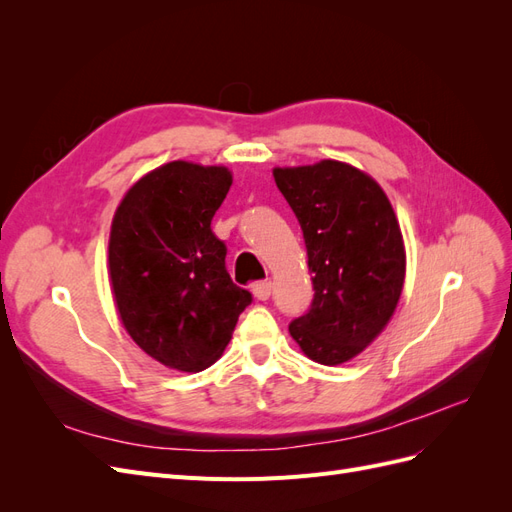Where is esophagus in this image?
I'll list each match as a JSON object with an SVG mask.
<instances>
[{"mask_svg":"<svg viewBox=\"0 0 512 512\" xmlns=\"http://www.w3.org/2000/svg\"><path fill=\"white\" fill-rule=\"evenodd\" d=\"M271 288H273L271 282H258V284H254L252 292L258 301H267L271 297Z\"/></svg>","mask_w":512,"mask_h":512,"instance_id":"1","label":"esophagus"}]
</instances>
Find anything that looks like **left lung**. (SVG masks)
I'll return each mask as SVG.
<instances>
[{
	"label": "left lung",
	"mask_w": 512,
	"mask_h": 512,
	"mask_svg": "<svg viewBox=\"0 0 512 512\" xmlns=\"http://www.w3.org/2000/svg\"><path fill=\"white\" fill-rule=\"evenodd\" d=\"M277 188L297 215L314 299L290 322L309 359L342 365L382 333L401 297L406 250L380 185L346 162L275 168Z\"/></svg>",
	"instance_id": "8db88e82"
}]
</instances>
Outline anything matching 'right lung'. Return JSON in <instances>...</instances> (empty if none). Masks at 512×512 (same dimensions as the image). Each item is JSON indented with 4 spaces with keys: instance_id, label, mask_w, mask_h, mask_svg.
Instances as JSON below:
<instances>
[{
    "instance_id": "right-lung-1",
    "label": "right lung",
    "mask_w": 512,
    "mask_h": 512,
    "mask_svg": "<svg viewBox=\"0 0 512 512\" xmlns=\"http://www.w3.org/2000/svg\"><path fill=\"white\" fill-rule=\"evenodd\" d=\"M232 185L224 166L168 162L119 203L108 273L123 327L151 359L203 371L228 346L252 294L232 284L211 220Z\"/></svg>"
}]
</instances>
